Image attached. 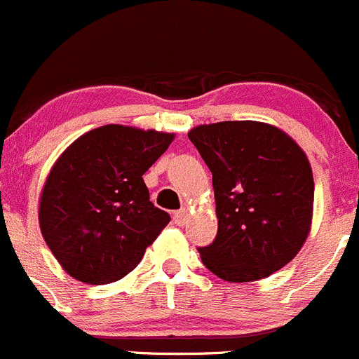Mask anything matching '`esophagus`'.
Wrapping results in <instances>:
<instances>
[{
  "instance_id": "1",
  "label": "esophagus",
  "mask_w": 359,
  "mask_h": 359,
  "mask_svg": "<svg viewBox=\"0 0 359 359\" xmlns=\"http://www.w3.org/2000/svg\"><path fill=\"white\" fill-rule=\"evenodd\" d=\"M187 219H188V211L187 209H180V211H176L175 212V223L176 225H184V223H187Z\"/></svg>"
}]
</instances>
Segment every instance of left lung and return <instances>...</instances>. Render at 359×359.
<instances>
[{
    "label": "left lung",
    "mask_w": 359,
    "mask_h": 359,
    "mask_svg": "<svg viewBox=\"0 0 359 359\" xmlns=\"http://www.w3.org/2000/svg\"><path fill=\"white\" fill-rule=\"evenodd\" d=\"M212 172L218 233L197 248L202 264L230 283L267 278L295 258L314 202L311 164L283 130L253 120L188 133Z\"/></svg>",
    "instance_id": "obj_1"
}]
</instances>
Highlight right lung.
I'll list each match as a JSON object with an SVG mask.
<instances>
[{"label":"right lung","mask_w":359,"mask_h":359,"mask_svg":"<svg viewBox=\"0 0 359 359\" xmlns=\"http://www.w3.org/2000/svg\"><path fill=\"white\" fill-rule=\"evenodd\" d=\"M172 137L102 126L60 155L41 194L40 226L71 278L87 285L118 281L171 222L150 201L143 175Z\"/></svg>","instance_id":"add662e5"}]
</instances>
